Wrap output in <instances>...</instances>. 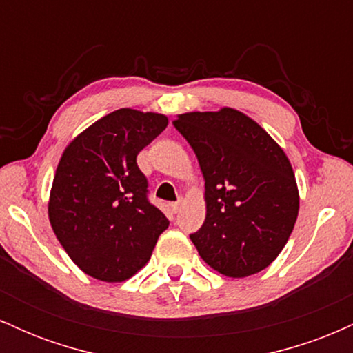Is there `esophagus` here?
<instances>
[{
	"label": "esophagus",
	"mask_w": 353,
	"mask_h": 353,
	"mask_svg": "<svg viewBox=\"0 0 353 353\" xmlns=\"http://www.w3.org/2000/svg\"><path fill=\"white\" fill-rule=\"evenodd\" d=\"M182 199H179V201H176V202H171V209L174 210V212H179L181 210V208H182Z\"/></svg>",
	"instance_id": "34e87169"
}]
</instances>
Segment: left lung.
I'll return each instance as SVG.
<instances>
[{"instance_id": "obj_1", "label": "left lung", "mask_w": 353, "mask_h": 353, "mask_svg": "<svg viewBox=\"0 0 353 353\" xmlns=\"http://www.w3.org/2000/svg\"><path fill=\"white\" fill-rule=\"evenodd\" d=\"M199 161L208 214L190 234L217 272L247 277L275 261L299 214L289 159L255 121L236 109L188 112L172 121Z\"/></svg>"}]
</instances>
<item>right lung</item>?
<instances>
[{"instance_id":"right-lung-1","label":"right lung","mask_w":353,"mask_h":353,"mask_svg":"<svg viewBox=\"0 0 353 353\" xmlns=\"http://www.w3.org/2000/svg\"><path fill=\"white\" fill-rule=\"evenodd\" d=\"M168 117L117 109L63 152L50 196L51 228L71 261L104 282L132 277L151 259L168 217L149 201L136 157Z\"/></svg>"}]
</instances>
